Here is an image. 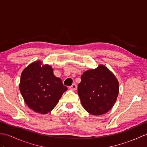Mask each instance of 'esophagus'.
<instances>
[{"label": "esophagus", "mask_w": 147, "mask_h": 147, "mask_svg": "<svg viewBox=\"0 0 147 147\" xmlns=\"http://www.w3.org/2000/svg\"><path fill=\"white\" fill-rule=\"evenodd\" d=\"M69 90H71L74 91V90H76L77 89V86H76V84H73L71 85V86H69Z\"/></svg>", "instance_id": "obj_1"}]
</instances>
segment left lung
Segmentation results:
<instances>
[{
  "label": "left lung",
  "mask_w": 147,
  "mask_h": 147,
  "mask_svg": "<svg viewBox=\"0 0 147 147\" xmlns=\"http://www.w3.org/2000/svg\"><path fill=\"white\" fill-rule=\"evenodd\" d=\"M78 93L83 108L93 115L107 113L117 100L119 84L114 74L103 65L81 75Z\"/></svg>",
  "instance_id": "1"
}]
</instances>
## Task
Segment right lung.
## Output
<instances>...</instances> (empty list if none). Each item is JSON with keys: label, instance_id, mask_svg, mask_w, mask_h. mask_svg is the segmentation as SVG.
<instances>
[{"label": "right lung", "instance_id": "1", "mask_svg": "<svg viewBox=\"0 0 147 147\" xmlns=\"http://www.w3.org/2000/svg\"><path fill=\"white\" fill-rule=\"evenodd\" d=\"M20 93L25 103L31 110L46 114L56 107L67 88L53 74L51 66H41L36 61L24 69L19 85Z\"/></svg>", "mask_w": 147, "mask_h": 147}]
</instances>
